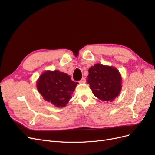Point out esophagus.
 Returning a JSON list of instances; mask_svg holds the SVG:
<instances>
[{
  "label": "esophagus",
  "mask_w": 155,
  "mask_h": 155,
  "mask_svg": "<svg viewBox=\"0 0 155 155\" xmlns=\"http://www.w3.org/2000/svg\"><path fill=\"white\" fill-rule=\"evenodd\" d=\"M86 82V79L85 78H82L80 81H79V83H85Z\"/></svg>",
  "instance_id": "esophagus-1"
}]
</instances>
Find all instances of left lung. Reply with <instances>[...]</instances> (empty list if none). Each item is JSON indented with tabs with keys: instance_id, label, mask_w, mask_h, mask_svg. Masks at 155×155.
<instances>
[{
	"instance_id": "8db88e82",
	"label": "left lung",
	"mask_w": 155,
	"mask_h": 155,
	"mask_svg": "<svg viewBox=\"0 0 155 155\" xmlns=\"http://www.w3.org/2000/svg\"><path fill=\"white\" fill-rule=\"evenodd\" d=\"M87 83L93 94L98 99L112 101L121 91L122 78L119 70L115 67L95 64L88 69Z\"/></svg>"
}]
</instances>
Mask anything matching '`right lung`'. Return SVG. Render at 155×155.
<instances>
[{
  "label": "right lung",
  "instance_id": "add662e5",
  "mask_svg": "<svg viewBox=\"0 0 155 155\" xmlns=\"http://www.w3.org/2000/svg\"><path fill=\"white\" fill-rule=\"evenodd\" d=\"M78 82L58 70H46L37 81V88L44 100L58 107H64L72 97Z\"/></svg>",
  "mask_w": 155,
  "mask_h": 155
}]
</instances>
